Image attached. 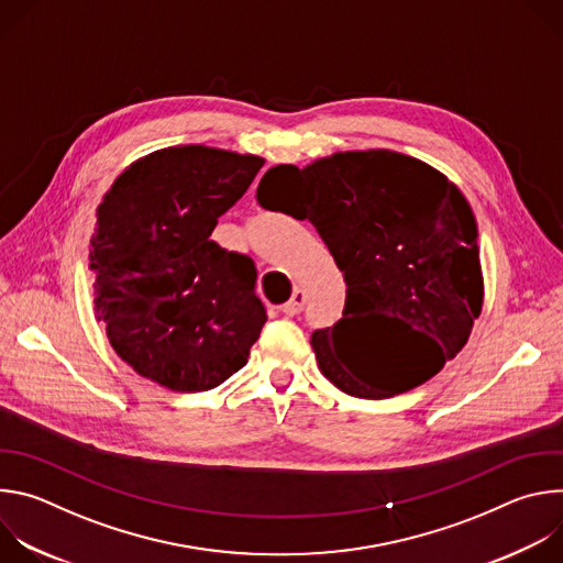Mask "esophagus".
Wrapping results in <instances>:
<instances>
[{"instance_id": "esophagus-1", "label": "esophagus", "mask_w": 563, "mask_h": 563, "mask_svg": "<svg viewBox=\"0 0 563 563\" xmlns=\"http://www.w3.org/2000/svg\"><path fill=\"white\" fill-rule=\"evenodd\" d=\"M305 298H307V294H305V289H294V294H291V298H289V302H285L280 309H283V313H287V316H296V313H300L302 311V307H305Z\"/></svg>"}]
</instances>
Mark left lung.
Listing matches in <instances>:
<instances>
[{
  "instance_id": "1",
  "label": "left lung",
  "mask_w": 563,
  "mask_h": 563,
  "mask_svg": "<svg viewBox=\"0 0 563 563\" xmlns=\"http://www.w3.org/2000/svg\"><path fill=\"white\" fill-rule=\"evenodd\" d=\"M256 198L269 211L307 218L343 272V318L311 334L318 367L339 389L358 398L404 394L463 350L484 305V274L474 213L441 172L387 148L345 151L305 169L272 167ZM376 317L418 336L404 373L368 358L364 325Z\"/></svg>"
}]
</instances>
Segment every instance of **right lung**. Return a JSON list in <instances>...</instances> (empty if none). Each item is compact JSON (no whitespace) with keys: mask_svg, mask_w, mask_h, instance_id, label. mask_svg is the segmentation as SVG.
Returning <instances> with one entry per match:
<instances>
[{"mask_svg":"<svg viewBox=\"0 0 563 563\" xmlns=\"http://www.w3.org/2000/svg\"><path fill=\"white\" fill-rule=\"evenodd\" d=\"M265 159L205 144L153 151L98 207L89 269L96 316L140 376L205 391L247 363L267 320L256 265L211 240Z\"/></svg>","mask_w":563,"mask_h":563,"instance_id":"obj_1","label":"right lung"}]
</instances>
